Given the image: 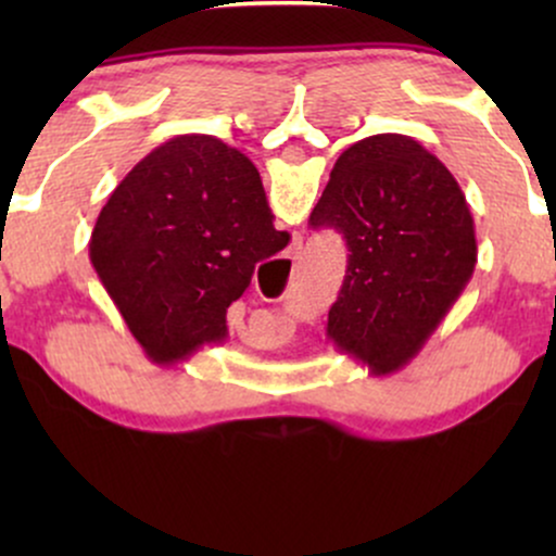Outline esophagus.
Here are the masks:
<instances>
[{
	"label": "esophagus",
	"mask_w": 556,
	"mask_h": 556,
	"mask_svg": "<svg viewBox=\"0 0 556 556\" xmlns=\"http://www.w3.org/2000/svg\"><path fill=\"white\" fill-rule=\"evenodd\" d=\"M290 253H298V242H292V248H290Z\"/></svg>",
	"instance_id": "34e87169"
}]
</instances>
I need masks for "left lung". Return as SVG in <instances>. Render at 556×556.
<instances>
[{
  "label": "left lung",
  "mask_w": 556,
  "mask_h": 556,
  "mask_svg": "<svg viewBox=\"0 0 556 556\" xmlns=\"http://www.w3.org/2000/svg\"><path fill=\"white\" fill-rule=\"evenodd\" d=\"M348 245L327 337L381 374L405 366L476 269V227L452 172L418 140L384 132L337 159L311 212Z\"/></svg>",
  "instance_id": "obj_1"
}]
</instances>
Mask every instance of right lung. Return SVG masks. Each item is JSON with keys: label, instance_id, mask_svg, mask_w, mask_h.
<instances>
[{"label": "right lung", "instance_id": "right-lung-1", "mask_svg": "<svg viewBox=\"0 0 556 556\" xmlns=\"http://www.w3.org/2000/svg\"><path fill=\"white\" fill-rule=\"evenodd\" d=\"M287 240L251 159L214 136H177L114 188L91 264L146 355L167 366L225 340L227 308Z\"/></svg>", "mask_w": 556, "mask_h": 556}]
</instances>
